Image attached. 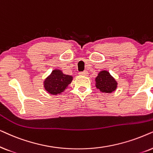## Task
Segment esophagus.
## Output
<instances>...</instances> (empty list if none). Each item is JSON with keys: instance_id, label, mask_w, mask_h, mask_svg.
<instances>
[{"instance_id": "34e87169", "label": "esophagus", "mask_w": 153, "mask_h": 153, "mask_svg": "<svg viewBox=\"0 0 153 153\" xmlns=\"http://www.w3.org/2000/svg\"><path fill=\"white\" fill-rule=\"evenodd\" d=\"M79 75H83V76H87V75H88V72H87V71H82V72H80V73H79Z\"/></svg>"}]
</instances>
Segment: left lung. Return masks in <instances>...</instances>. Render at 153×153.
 Returning <instances> with one entry per match:
<instances>
[{
  "instance_id": "1",
  "label": "left lung",
  "mask_w": 153,
  "mask_h": 153,
  "mask_svg": "<svg viewBox=\"0 0 153 153\" xmlns=\"http://www.w3.org/2000/svg\"><path fill=\"white\" fill-rule=\"evenodd\" d=\"M96 84L97 88L102 92L111 93L117 88V83L108 71H102L96 78Z\"/></svg>"
}]
</instances>
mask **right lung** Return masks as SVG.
I'll return each instance as SVG.
<instances>
[{
    "instance_id": "obj_1",
    "label": "right lung",
    "mask_w": 153,
    "mask_h": 153,
    "mask_svg": "<svg viewBox=\"0 0 153 153\" xmlns=\"http://www.w3.org/2000/svg\"><path fill=\"white\" fill-rule=\"evenodd\" d=\"M73 77L65 75L60 70H54L44 82L45 89L51 94L56 95L64 91L71 82Z\"/></svg>"
}]
</instances>
